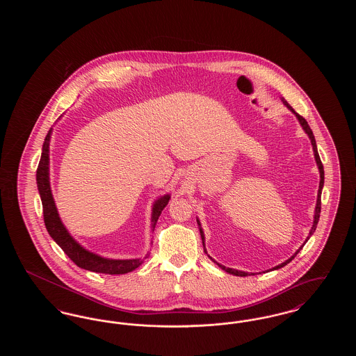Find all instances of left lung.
Returning a JSON list of instances; mask_svg holds the SVG:
<instances>
[{
  "mask_svg": "<svg viewBox=\"0 0 356 356\" xmlns=\"http://www.w3.org/2000/svg\"><path fill=\"white\" fill-rule=\"evenodd\" d=\"M282 102L283 104L287 106L288 109L296 116V119L299 120V122H300V125H302V128L305 129V134L308 135L309 137V140H311V144H312V149H314V156H315V160H316V164H318V168H319V173H321V183H319V191H318V200H316V207H315V215H314V224H312V228H311V231H309V235L308 237L305 238V243H303V245L295 252V254H292L288 260H286L284 263H282V264H279V266H276V267H273L272 270H279V268H282V267H284V266H287L288 263L296 256V254L300 252V250L305 247V243L308 241V238L311 237V235H314V232H315V229H316V225H318V221H319V218H321V208H322V200H321V197H322V189L323 186H324V170H323V164L322 160H321V157H319V153H318V147H316V141H315V136L312 134V131H311V128H309V125H308V122L305 121V118H302L299 113H296L295 111H293V108L288 104L283 97H282ZM197 224H199V229H200V235H202V240H203V245H204V251H205V244H204V232L203 229H202V224H200V221L197 220ZM207 252V251H205ZM211 257V256H209ZM212 259V257H211ZM213 260V259H212ZM215 261V260H213ZM216 263V261H215ZM219 267H220L221 270H224L225 272H228V273H231V275H236V276H248L250 273L248 272L244 271H237V270H232V268H227V267H224V266H221L219 263H216ZM251 275H254V273H251Z\"/></svg>",
  "mask_w": 356,
  "mask_h": 356,
  "instance_id": "left-lung-1",
  "label": "left lung"
}]
</instances>
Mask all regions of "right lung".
<instances>
[{
	"label": "right lung",
	"mask_w": 356,
	"mask_h": 356,
	"mask_svg": "<svg viewBox=\"0 0 356 356\" xmlns=\"http://www.w3.org/2000/svg\"><path fill=\"white\" fill-rule=\"evenodd\" d=\"M51 128L45 137L42 144V153L38 163V168L35 173L37 186L40 192V197L42 202V213H44V222L49 232L51 238L61 247V250L68 254L69 259L88 271L99 272V273H108V275H122L134 271L138 266L143 264L144 259H127V260H118V259H106L99 254H93L84 247H81L73 237L70 236L68 229L64 227L63 221L58 216L56 204L51 195V183H49V143H51ZM170 195H164L157 199L152 208V228L159 220L161 211L170 202ZM152 229V231H153ZM147 257V256H145Z\"/></svg>",
	"instance_id": "obj_1"
}]
</instances>
